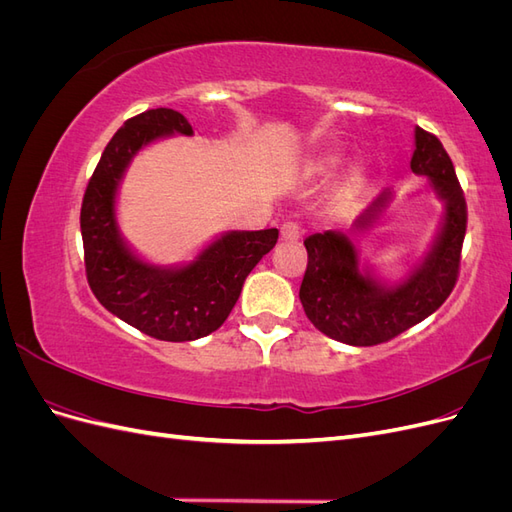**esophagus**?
<instances>
[{
  "label": "esophagus",
  "instance_id": "34e87169",
  "mask_svg": "<svg viewBox=\"0 0 512 512\" xmlns=\"http://www.w3.org/2000/svg\"><path fill=\"white\" fill-rule=\"evenodd\" d=\"M301 239V226L297 222H284L282 224V241L294 243Z\"/></svg>",
  "mask_w": 512,
  "mask_h": 512
}]
</instances>
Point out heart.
I'll use <instances>...</instances> for the list:
<instances>
[{
  "label": "heart",
  "instance_id": "1",
  "mask_svg": "<svg viewBox=\"0 0 512 512\" xmlns=\"http://www.w3.org/2000/svg\"><path fill=\"white\" fill-rule=\"evenodd\" d=\"M333 164H335V160H324V162L320 164V170H329ZM359 181H361V173H352V177L348 179V185H352V188H354V185L359 183Z\"/></svg>",
  "mask_w": 512,
  "mask_h": 512
}]
</instances>
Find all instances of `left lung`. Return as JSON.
Wrapping results in <instances>:
<instances>
[{
	"label": "left lung",
	"mask_w": 512,
	"mask_h": 512,
	"mask_svg": "<svg viewBox=\"0 0 512 512\" xmlns=\"http://www.w3.org/2000/svg\"><path fill=\"white\" fill-rule=\"evenodd\" d=\"M410 168L412 173L431 179L433 188L446 200V218L433 252L404 284L380 288L369 275H363L352 243L337 232H316L303 241L307 269L299 299L314 327L337 342L350 346L391 342L436 312L457 284L468 205L455 166L436 134L416 128ZM386 200L389 194H382L356 226H365Z\"/></svg>",
	"instance_id": "obj_1"
}]
</instances>
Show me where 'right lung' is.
<instances>
[{"instance_id": "1", "label": "right lung", "mask_w": 512, "mask_h": 512, "mask_svg": "<svg viewBox=\"0 0 512 512\" xmlns=\"http://www.w3.org/2000/svg\"><path fill=\"white\" fill-rule=\"evenodd\" d=\"M173 132L192 134L188 119L173 108H151L123 123L87 183L81 235L89 288L108 312L162 342H192L222 327L245 277L273 250L280 230L230 232L175 271L138 260L117 235V183L138 149Z\"/></svg>"}]
</instances>
